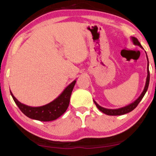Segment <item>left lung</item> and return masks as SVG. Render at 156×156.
Listing matches in <instances>:
<instances>
[{
    "mask_svg": "<svg viewBox=\"0 0 156 156\" xmlns=\"http://www.w3.org/2000/svg\"><path fill=\"white\" fill-rule=\"evenodd\" d=\"M131 39L133 42V44L135 45H138L139 46L140 48H143V47L141 46V44L139 42L137 38L134 37H131ZM146 57H147V60H148V67H147V73H148V75H147L146 77V85H145V87L144 89V91H142V93L140 94V95L138 97V98L136 100H135L133 102H132L131 104H129V105L123 106V107L119 108H116V109H110V108H104L102 106H99L97 102H96L94 100V102L97 106V107L99 108V109L101 111V112H103L104 114H105L106 115H109V116H119V115H123L127 114V113L131 112V111H133L134 108H135L136 106H138V104H139V102L141 101V99L144 98V95L146 94L147 90H148V85H149V82H150V72H149V63H148V56H147L146 54Z\"/></svg>",
    "mask_w": 156,
    "mask_h": 156,
    "instance_id": "obj_1",
    "label": "left lung"
}]
</instances>
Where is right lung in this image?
I'll return each instance as SVG.
<instances>
[{
  "label": "right lung",
  "instance_id": "add662e5",
  "mask_svg": "<svg viewBox=\"0 0 156 156\" xmlns=\"http://www.w3.org/2000/svg\"><path fill=\"white\" fill-rule=\"evenodd\" d=\"M76 82V80H74L64 89L59 97H57L50 103L41 106L33 107V106L25 105L19 101L14 97L11 91H10V94L15 103L18 106L21 112L28 118L40 121H51L58 119L67 109L69 104L72 91L73 90Z\"/></svg>",
  "mask_w": 156,
  "mask_h": 156
}]
</instances>
